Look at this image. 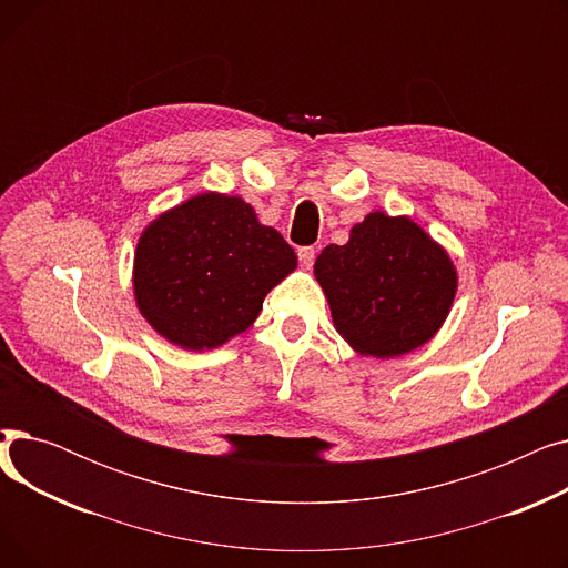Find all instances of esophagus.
Segmentation results:
<instances>
[{
    "mask_svg": "<svg viewBox=\"0 0 568 568\" xmlns=\"http://www.w3.org/2000/svg\"><path fill=\"white\" fill-rule=\"evenodd\" d=\"M296 255H300V262H302V266H304V268H311V266H313V262H315L317 251H315L313 246H302L300 251H296Z\"/></svg>",
    "mask_w": 568,
    "mask_h": 568,
    "instance_id": "1",
    "label": "esophagus"
}]
</instances>
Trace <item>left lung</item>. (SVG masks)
<instances>
[{
    "instance_id": "obj_1",
    "label": "left lung",
    "mask_w": 568,
    "mask_h": 568,
    "mask_svg": "<svg viewBox=\"0 0 568 568\" xmlns=\"http://www.w3.org/2000/svg\"><path fill=\"white\" fill-rule=\"evenodd\" d=\"M315 278L336 332L359 354L392 359L428 343L454 304L452 257L407 216L368 214L345 246H326Z\"/></svg>"
}]
</instances>
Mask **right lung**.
Masks as SVG:
<instances>
[{
  "label": "right lung",
  "mask_w": 568,
  "mask_h": 568,
  "mask_svg": "<svg viewBox=\"0 0 568 568\" xmlns=\"http://www.w3.org/2000/svg\"><path fill=\"white\" fill-rule=\"evenodd\" d=\"M296 268L278 230L242 197L202 193L149 223L133 264L142 317L184 349H214L246 332L264 296Z\"/></svg>",
  "instance_id": "1"
}]
</instances>
